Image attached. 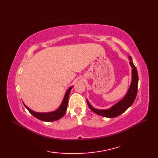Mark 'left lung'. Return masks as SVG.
<instances>
[{"mask_svg": "<svg viewBox=\"0 0 158 158\" xmlns=\"http://www.w3.org/2000/svg\"><path fill=\"white\" fill-rule=\"evenodd\" d=\"M129 59L130 60V64L132 68V81H131L130 88L128 91L127 92L126 94L123 98L119 100L118 102H117L115 105L110 107L108 109H97L90 105L89 101L87 100V103L93 112L98 114L99 115H101L105 117H115L120 115L121 114L124 113L126 110L132 106L133 102H135L136 96L138 91V83H139V76L137 70L135 66L134 65L132 62V59L130 56H129Z\"/></svg>", "mask_w": 158, "mask_h": 158, "instance_id": "8db88e82", "label": "left lung"}]
</instances>
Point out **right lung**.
<instances>
[{
	"label": "right lung",
	"mask_w": 158,
	"mask_h": 158,
	"mask_svg": "<svg viewBox=\"0 0 158 158\" xmlns=\"http://www.w3.org/2000/svg\"><path fill=\"white\" fill-rule=\"evenodd\" d=\"M73 86L70 87V88L67 89L64 97V99L62 102V104L58 107V109H57L54 111L48 113H38L35 112L34 110H32L30 108H28V107L23 102V105H24L26 108L28 109V110L31 115L35 117L36 118L43 121V122H53V121L58 120L60 119H61L62 117L65 115V113L66 112L67 105H68V101L69 98V94L70 90L73 88Z\"/></svg>",
	"instance_id": "right-lung-1"
}]
</instances>
